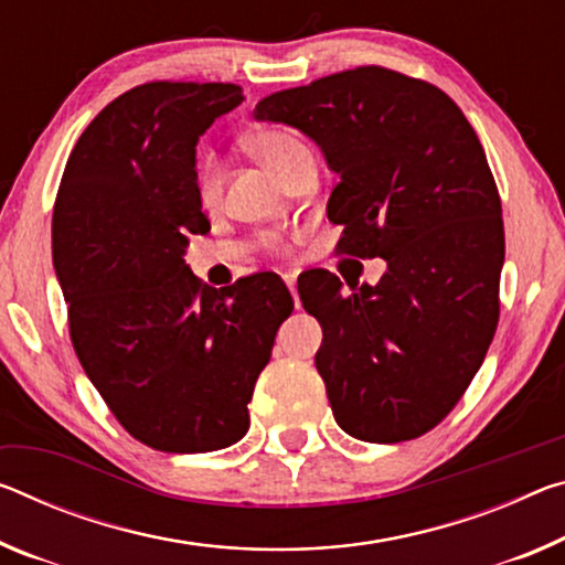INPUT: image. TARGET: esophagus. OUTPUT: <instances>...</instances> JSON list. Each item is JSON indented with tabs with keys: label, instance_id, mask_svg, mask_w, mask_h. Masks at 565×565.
I'll use <instances>...</instances> for the list:
<instances>
[{
	"label": "esophagus",
	"instance_id": "obj_1",
	"mask_svg": "<svg viewBox=\"0 0 565 565\" xmlns=\"http://www.w3.org/2000/svg\"><path fill=\"white\" fill-rule=\"evenodd\" d=\"M284 281H286V286H289L291 297H294V301H297V307H299V299H297V274H284Z\"/></svg>",
	"mask_w": 565,
	"mask_h": 565
}]
</instances>
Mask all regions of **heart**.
Segmentation results:
<instances>
[{
  "instance_id": "obj_1",
  "label": "heart",
  "mask_w": 565,
  "mask_h": 565,
  "mask_svg": "<svg viewBox=\"0 0 565 565\" xmlns=\"http://www.w3.org/2000/svg\"><path fill=\"white\" fill-rule=\"evenodd\" d=\"M248 153L254 156L258 163L271 170L276 178H281L289 166L301 153H307V146L291 132L286 130H262L246 140ZM195 191L203 205H211L218 199V163L213 156H203L199 160V170H195ZM274 246L279 241L271 238Z\"/></svg>"
}]
</instances>
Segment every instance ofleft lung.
<instances>
[{"instance_id": "left-lung-1", "label": "left lung", "mask_w": 565, "mask_h": 565, "mask_svg": "<svg viewBox=\"0 0 565 565\" xmlns=\"http://www.w3.org/2000/svg\"><path fill=\"white\" fill-rule=\"evenodd\" d=\"M254 118L301 130L339 175L337 254L387 262L374 286L299 284L334 419L364 443L415 440L458 405L498 327L505 234L486 150L440 87L377 65L268 95Z\"/></svg>"}]
</instances>
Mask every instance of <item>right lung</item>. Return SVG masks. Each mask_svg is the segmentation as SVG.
<instances>
[{"instance_id": "obj_1", "label": "right lung", "mask_w": 565, "mask_h": 565, "mask_svg": "<svg viewBox=\"0 0 565 565\" xmlns=\"http://www.w3.org/2000/svg\"><path fill=\"white\" fill-rule=\"evenodd\" d=\"M244 100L231 83H146L75 142L52 213L70 339L118 423L163 452H211L248 429L254 384L294 301L276 274L211 289L183 262L211 228L195 142Z\"/></svg>"}]
</instances>
